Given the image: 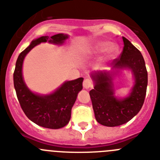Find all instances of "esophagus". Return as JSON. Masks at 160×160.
<instances>
[{"instance_id":"esophagus-1","label":"esophagus","mask_w":160,"mask_h":160,"mask_svg":"<svg viewBox=\"0 0 160 160\" xmlns=\"http://www.w3.org/2000/svg\"><path fill=\"white\" fill-rule=\"evenodd\" d=\"M93 87V82L89 78H86L83 81V87L85 89H90Z\"/></svg>"}]
</instances>
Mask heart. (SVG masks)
<instances>
[{
	"instance_id": "obj_1",
	"label": "heart",
	"mask_w": 160,
	"mask_h": 160,
	"mask_svg": "<svg viewBox=\"0 0 160 160\" xmlns=\"http://www.w3.org/2000/svg\"><path fill=\"white\" fill-rule=\"evenodd\" d=\"M106 50L105 59L109 60L115 57L118 52V48L114 45H109L105 41L96 42L87 49V53L89 55H96Z\"/></svg>"
}]
</instances>
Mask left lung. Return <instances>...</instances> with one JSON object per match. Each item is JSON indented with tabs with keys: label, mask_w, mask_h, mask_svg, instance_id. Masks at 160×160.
<instances>
[{
	"label": "left lung",
	"mask_w": 160,
	"mask_h": 160,
	"mask_svg": "<svg viewBox=\"0 0 160 160\" xmlns=\"http://www.w3.org/2000/svg\"><path fill=\"white\" fill-rule=\"evenodd\" d=\"M124 46L118 58L113 61L112 69L129 68L135 82L129 96L118 99L114 96L113 76L110 72L97 71L91 74L94 87L90 91L97 122L106 127H117L135 117L143 105L148 87V71L140 51L122 37Z\"/></svg>",
	"instance_id": "8db88e82"
}]
</instances>
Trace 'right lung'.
<instances>
[{"label":"right lung","mask_w":160,"mask_h":160,"mask_svg":"<svg viewBox=\"0 0 160 160\" xmlns=\"http://www.w3.org/2000/svg\"><path fill=\"white\" fill-rule=\"evenodd\" d=\"M68 35L58 33L49 38L42 36L33 40L20 53L13 73V84L17 97L22 111L32 122L49 129H59L68 124L71 117V109L78 92L82 89V78L63 83L53 94L39 95L29 90L22 77V65L25 55L42 42L62 45Z\"/></svg>","instance_id":"obj_1"}]
</instances>
